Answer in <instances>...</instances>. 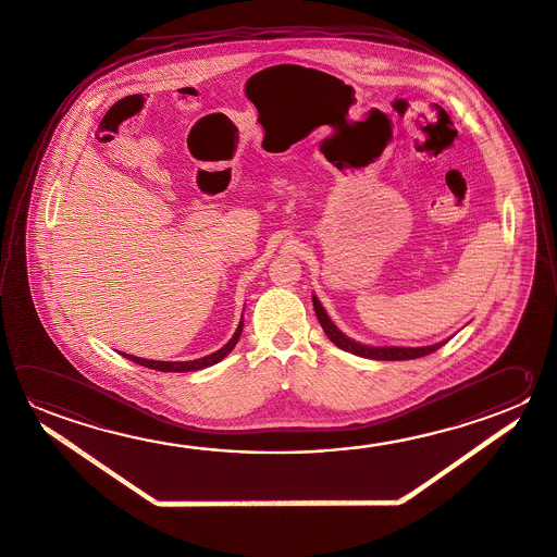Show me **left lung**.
Wrapping results in <instances>:
<instances>
[{
    "instance_id": "8db88e82",
    "label": "left lung",
    "mask_w": 557,
    "mask_h": 557,
    "mask_svg": "<svg viewBox=\"0 0 557 557\" xmlns=\"http://www.w3.org/2000/svg\"><path fill=\"white\" fill-rule=\"evenodd\" d=\"M314 300L315 315H318V322L324 327L325 335L334 342L339 349L349 351V354L359 355L364 359H376V361H406V359H418V357H424V355L434 354L437 351L445 342L442 344L428 345V347H369V345H361L349 339L347 335L342 334L334 322L325 314L324 306L320 304L318 298Z\"/></svg>"
}]
</instances>
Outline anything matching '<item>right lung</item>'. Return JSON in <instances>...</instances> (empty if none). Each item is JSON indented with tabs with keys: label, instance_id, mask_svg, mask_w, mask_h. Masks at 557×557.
I'll use <instances>...</instances> for the list:
<instances>
[{
	"label": "right lung",
	"instance_id": "1",
	"mask_svg": "<svg viewBox=\"0 0 557 557\" xmlns=\"http://www.w3.org/2000/svg\"><path fill=\"white\" fill-rule=\"evenodd\" d=\"M243 330V320L237 325V330H235V334H233L232 339L227 342V344L223 345L220 351H215L212 355H206L202 359H196V361H149V359H141V357H135V355L122 354L123 357H127L129 361L133 363L143 364V367H149V369H154V371H162V373H188V371H198V369H203V367H210V364H215L218 361H222L225 355L232 351L235 344L239 342V335H242Z\"/></svg>",
	"mask_w": 557,
	"mask_h": 557
}]
</instances>
